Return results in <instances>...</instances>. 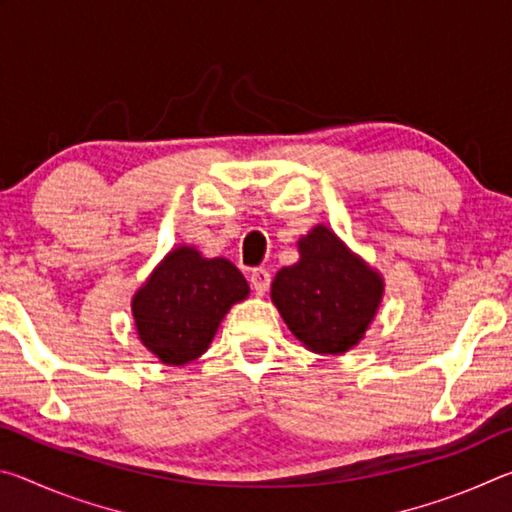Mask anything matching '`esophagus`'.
<instances>
[{
	"mask_svg": "<svg viewBox=\"0 0 512 512\" xmlns=\"http://www.w3.org/2000/svg\"><path fill=\"white\" fill-rule=\"evenodd\" d=\"M250 284H253V289L262 296V293H266L268 284H271V273H268L264 266L253 268V271H250Z\"/></svg>",
	"mask_w": 512,
	"mask_h": 512,
	"instance_id": "obj_1",
	"label": "esophagus"
}]
</instances>
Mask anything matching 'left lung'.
I'll return each instance as SVG.
<instances>
[{
	"label": "left lung",
	"instance_id": "1",
	"mask_svg": "<svg viewBox=\"0 0 512 512\" xmlns=\"http://www.w3.org/2000/svg\"><path fill=\"white\" fill-rule=\"evenodd\" d=\"M300 262L277 271L271 298L296 339L320 354H339L361 341L375 318L381 277L352 255L325 225L298 241Z\"/></svg>",
	"mask_w": 512,
	"mask_h": 512
}]
</instances>
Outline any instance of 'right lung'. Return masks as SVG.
I'll return each instance as SVG.
<instances>
[{
	"label": "right lung",
	"mask_w": 512,
	"mask_h": 512,
	"mask_svg": "<svg viewBox=\"0 0 512 512\" xmlns=\"http://www.w3.org/2000/svg\"><path fill=\"white\" fill-rule=\"evenodd\" d=\"M246 296L248 284L235 264L180 246L135 293L137 334L162 363L183 366L201 357L228 309Z\"/></svg>",
	"instance_id": "right-lung-1"
}]
</instances>
